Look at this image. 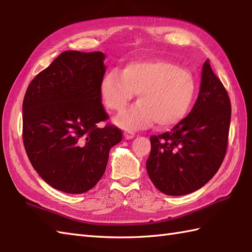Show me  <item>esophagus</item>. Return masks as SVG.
<instances>
[{
	"label": "esophagus",
	"mask_w": 252,
	"mask_h": 252,
	"mask_svg": "<svg viewBox=\"0 0 252 252\" xmlns=\"http://www.w3.org/2000/svg\"><path fill=\"white\" fill-rule=\"evenodd\" d=\"M134 136H136V133H134V131H132V130H125L124 131V137L127 140L132 139Z\"/></svg>",
	"instance_id": "34e87169"
}]
</instances>
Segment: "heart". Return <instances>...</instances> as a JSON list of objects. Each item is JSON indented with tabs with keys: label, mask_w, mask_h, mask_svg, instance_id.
I'll use <instances>...</instances> for the list:
<instances>
[{
	"label": "heart",
	"mask_w": 252,
	"mask_h": 252,
	"mask_svg": "<svg viewBox=\"0 0 252 252\" xmlns=\"http://www.w3.org/2000/svg\"><path fill=\"white\" fill-rule=\"evenodd\" d=\"M138 93L139 103L116 118L125 129H140L156 122L160 127L180 123L192 106L197 82L192 72L167 60L136 61L123 71H108L100 83L103 103L122 112Z\"/></svg>",
	"instance_id": "obj_1"
}]
</instances>
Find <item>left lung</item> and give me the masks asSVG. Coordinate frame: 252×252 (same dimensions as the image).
<instances>
[{
    "label": "left lung",
    "mask_w": 252,
    "mask_h": 252,
    "mask_svg": "<svg viewBox=\"0 0 252 252\" xmlns=\"http://www.w3.org/2000/svg\"><path fill=\"white\" fill-rule=\"evenodd\" d=\"M230 121L228 92L206 60L191 112L171 131L151 136L146 170L155 187L168 195H184L204 186L224 159Z\"/></svg>",
    "instance_id": "left-lung-1"
}]
</instances>
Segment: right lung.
<instances>
[{
    "mask_svg": "<svg viewBox=\"0 0 252 252\" xmlns=\"http://www.w3.org/2000/svg\"><path fill=\"white\" fill-rule=\"evenodd\" d=\"M105 54L64 51L40 71L26 92L22 139L42 180L67 193H83L101 179L109 151L122 141L101 103Z\"/></svg>",
    "mask_w": 252,
    "mask_h": 252,
    "instance_id": "add662e5",
    "label": "right lung"
}]
</instances>
